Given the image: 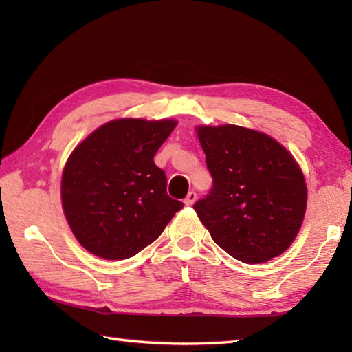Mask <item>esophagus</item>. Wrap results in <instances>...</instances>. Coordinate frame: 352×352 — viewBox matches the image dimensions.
<instances>
[{"label":"esophagus","mask_w":352,"mask_h":352,"mask_svg":"<svg viewBox=\"0 0 352 352\" xmlns=\"http://www.w3.org/2000/svg\"><path fill=\"white\" fill-rule=\"evenodd\" d=\"M195 201H197V193L193 192V190H190V192L188 193V197L184 198V204H186V206H192L193 203H195Z\"/></svg>","instance_id":"esophagus-1"}]
</instances>
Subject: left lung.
<instances>
[{"instance_id":"1","label":"left lung","mask_w":352,"mask_h":352,"mask_svg":"<svg viewBox=\"0 0 352 352\" xmlns=\"http://www.w3.org/2000/svg\"><path fill=\"white\" fill-rule=\"evenodd\" d=\"M213 186L193 208L213 241L243 263H263L294 242L305 214L304 175L286 148L239 125L198 126Z\"/></svg>"}]
</instances>
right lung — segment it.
Returning <instances> with one entry per match:
<instances>
[{
  "instance_id": "1",
  "label": "right lung",
  "mask_w": 352,
  "mask_h": 352,
  "mask_svg": "<svg viewBox=\"0 0 352 352\" xmlns=\"http://www.w3.org/2000/svg\"><path fill=\"white\" fill-rule=\"evenodd\" d=\"M175 125L172 119H115L74 149L62 175V204L89 252L107 260L136 256L182 210L154 163Z\"/></svg>"
}]
</instances>
